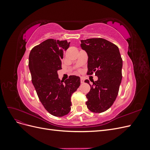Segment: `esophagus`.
I'll use <instances>...</instances> for the list:
<instances>
[{
	"instance_id": "34e87169",
	"label": "esophagus",
	"mask_w": 150,
	"mask_h": 150,
	"mask_svg": "<svg viewBox=\"0 0 150 150\" xmlns=\"http://www.w3.org/2000/svg\"><path fill=\"white\" fill-rule=\"evenodd\" d=\"M84 83V79L83 78H81V83L83 84Z\"/></svg>"
}]
</instances>
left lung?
I'll return each mask as SVG.
<instances>
[{"label":"left lung","mask_w":150,"mask_h":150,"mask_svg":"<svg viewBox=\"0 0 150 150\" xmlns=\"http://www.w3.org/2000/svg\"><path fill=\"white\" fill-rule=\"evenodd\" d=\"M81 47L87 52L88 75L95 76L98 79L91 86L86 94V104L94 112L108 110L116 100L122 79V60L119 49L113 43L103 38H91L81 40Z\"/></svg>","instance_id":"obj_1"}]
</instances>
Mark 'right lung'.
<instances>
[{
  "mask_svg": "<svg viewBox=\"0 0 150 150\" xmlns=\"http://www.w3.org/2000/svg\"><path fill=\"white\" fill-rule=\"evenodd\" d=\"M70 42L49 39L32 49L29 67L40 101L50 114L64 116L71 110L72 94L80 86V78L70 76L64 82L58 78L61 60Z\"/></svg>",
  "mask_w": 150,
  "mask_h": 150,
  "instance_id": "1",
  "label": "right lung"
}]
</instances>
